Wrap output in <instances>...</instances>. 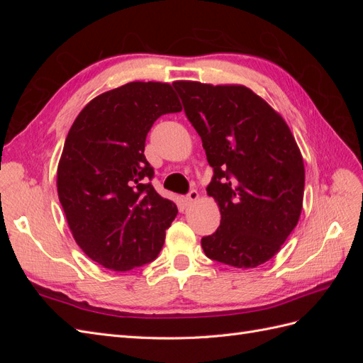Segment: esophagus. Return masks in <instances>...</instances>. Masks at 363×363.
Wrapping results in <instances>:
<instances>
[{"label":"esophagus","mask_w":363,"mask_h":363,"mask_svg":"<svg viewBox=\"0 0 363 363\" xmlns=\"http://www.w3.org/2000/svg\"><path fill=\"white\" fill-rule=\"evenodd\" d=\"M199 196H200V194L199 192H196V191H191L188 195H186V199H184V201H186V204H188V206H191L192 203H195L196 200H199Z\"/></svg>","instance_id":"1"}]
</instances>
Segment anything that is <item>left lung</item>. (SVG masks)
Masks as SVG:
<instances>
[{
  "label": "left lung",
  "instance_id": "1",
  "mask_svg": "<svg viewBox=\"0 0 363 363\" xmlns=\"http://www.w3.org/2000/svg\"><path fill=\"white\" fill-rule=\"evenodd\" d=\"M172 84L213 168L206 191L219 207L221 224L201 247L208 259L256 268L277 255L298 224L301 151L286 121L247 86Z\"/></svg>",
  "mask_w": 363,
  "mask_h": 363
}]
</instances>
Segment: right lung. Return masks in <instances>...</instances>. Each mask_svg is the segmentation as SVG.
Listing matches in <instances>:
<instances>
[{"mask_svg":"<svg viewBox=\"0 0 363 363\" xmlns=\"http://www.w3.org/2000/svg\"><path fill=\"white\" fill-rule=\"evenodd\" d=\"M182 111L169 83L131 82L87 103L65 140L57 194L75 242L112 271L155 260L177 206L151 183L144 156L155 121Z\"/></svg>","mask_w":363,"mask_h":363,"instance_id":"1","label":"right lung"}]
</instances>
